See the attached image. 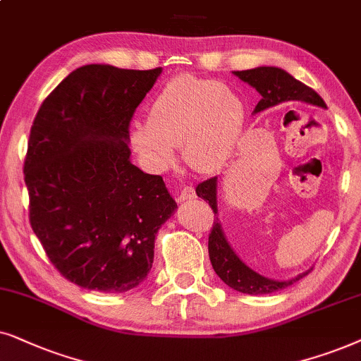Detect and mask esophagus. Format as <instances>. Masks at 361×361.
I'll use <instances>...</instances> for the list:
<instances>
[{"mask_svg":"<svg viewBox=\"0 0 361 361\" xmlns=\"http://www.w3.org/2000/svg\"><path fill=\"white\" fill-rule=\"evenodd\" d=\"M195 196H196V193H195L193 186H183L180 191V195H178V201H180V203H183V201L193 200Z\"/></svg>","mask_w":361,"mask_h":361,"instance_id":"esophagus-1","label":"esophagus"}]
</instances>
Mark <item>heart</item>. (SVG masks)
<instances>
[{"label":"heart","instance_id":"obj_1","mask_svg":"<svg viewBox=\"0 0 361 361\" xmlns=\"http://www.w3.org/2000/svg\"><path fill=\"white\" fill-rule=\"evenodd\" d=\"M244 127V102L228 85L195 75L171 79L148 109V125H135L132 143L155 168L173 161L180 145L198 173L219 170L233 157Z\"/></svg>","mask_w":361,"mask_h":361}]
</instances>
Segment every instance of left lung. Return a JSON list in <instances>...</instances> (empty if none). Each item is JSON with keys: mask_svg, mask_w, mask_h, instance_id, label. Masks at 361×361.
I'll list each match as a JSON object with an SVG mask.
<instances>
[{"mask_svg": "<svg viewBox=\"0 0 361 361\" xmlns=\"http://www.w3.org/2000/svg\"><path fill=\"white\" fill-rule=\"evenodd\" d=\"M233 74L238 75L244 82L252 85L262 95V99L259 100L254 112H262V110L287 102H307L317 105V107L326 109L324 99L314 89L302 84L300 80L294 79L289 72L279 69V67H256V69L249 71H234ZM216 190H218V178L216 176L209 178V180H206L196 186V195L200 198H203L206 203H209L214 216L218 214ZM208 251L214 272L221 277V281L224 284H228L231 289L243 292V294H272V292L286 289L287 286H292L294 282L300 281L302 277L309 274L304 272L295 279H292V281L281 282L274 281V279L262 277L261 274L254 272L231 249L224 238L223 229H221V224L218 223V218H214L213 228H211L208 238Z\"/></svg>", "mask_w": 361, "mask_h": 361, "instance_id": "left-lung-1", "label": "left lung"}]
</instances>
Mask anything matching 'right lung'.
<instances>
[{
	"instance_id": "right-lung-1",
	"label": "right lung",
	"mask_w": 361,
	"mask_h": 361,
	"mask_svg": "<svg viewBox=\"0 0 361 361\" xmlns=\"http://www.w3.org/2000/svg\"><path fill=\"white\" fill-rule=\"evenodd\" d=\"M161 67L89 64L44 99L24 160L30 223L61 276L120 294L153 264L160 226L176 208L160 175L130 163V122Z\"/></svg>"
}]
</instances>
